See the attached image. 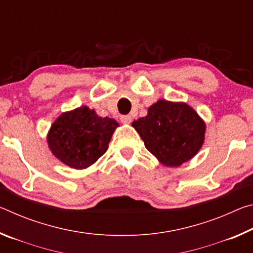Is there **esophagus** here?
I'll list each match as a JSON object with an SVG mask.
<instances>
[{"label":"esophagus","instance_id":"obj_1","mask_svg":"<svg viewBox=\"0 0 253 253\" xmlns=\"http://www.w3.org/2000/svg\"><path fill=\"white\" fill-rule=\"evenodd\" d=\"M121 121L123 124H130L131 123V116L130 115H123L121 117Z\"/></svg>","mask_w":253,"mask_h":253}]
</instances>
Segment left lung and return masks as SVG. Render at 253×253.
I'll return each instance as SVG.
<instances>
[{"label":"left lung","instance_id":"8db88e82","mask_svg":"<svg viewBox=\"0 0 253 253\" xmlns=\"http://www.w3.org/2000/svg\"><path fill=\"white\" fill-rule=\"evenodd\" d=\"M145 147L166 166H179L191 160L204 142L205 124L190 106L158 100L146 117L132 122Z\"/></svg>","mask_w":253,"mask_h":253}]
</instances>
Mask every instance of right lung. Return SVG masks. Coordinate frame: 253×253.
<instances>
[{
  "label": "right lung",
  "instance_id": "obj_1",
  "mask_svg": "<svg viewBox=\"0 0 253 253\" xmlns=\"http://www.w3.org/2000/svg\"><path fill=\"white\" fill-rule=\"evenodd\" d=\"M118 123L98 117L95 110L80 107L60 116L51 126L49 147L53 155L72 169H85L102 156Z\"/></svg>",
  "mask_w": 253,
  "mask_h": 253
}]
</instances>
